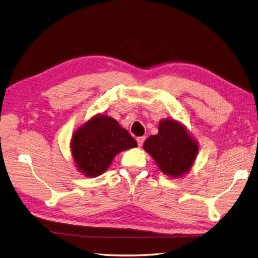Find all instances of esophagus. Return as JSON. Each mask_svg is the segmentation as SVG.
<instances>
[{
	"label": "esophagus",
	"instance_id": "1",
	"mask_svg": "<svg viewBox=\"0 0 258 258\" xmlns=\"http://www.w3.org/2000/svg\"><path fill=\"white\" fill-rule=\"evenodd\" d=\"M136 141H138V144H139V146L141 147L142 145H143V143H144V141H145V136H140V138L136 139Z\"/></svg>",
	"mask_w": 258,
	"mask_h": 258
}]
</instances>
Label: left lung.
I'll list each match as a JSON object with an SVG mask.
<instances>
[{
	"instance_id": "1",
	"label": "left lung",
	"mask_w": 258,
	"mask_h": 258,
	"mask_svg": "<svg viewBox=\"0 0 258 258\" xmlns=\"http://www.w3.org/2000/svg\"><path fill=\"white\" fill-rule=\"evenodd\" d=\"M144 150L164 174L180 177L193 166L199 144L182 123L166 118L160 122L158 133L145 141Z\"/></svg>"
}]
</instances>
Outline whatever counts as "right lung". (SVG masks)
<instances>
[{
    "label": "right lung",
    "instance_id": "right-lung-1",
    "mask_svg": "<svg viewBox=\"0 0 258 258\" xmlns=\"http://www.w3.org/2000/svg\"><path fill=\"white\" fill-rule=\"evenodd\" d=\"M138 146L116 119L100 114L75 131L71 151L75 165L87 177H96L111 165L118 153Z\"/></svg>",
    "mask_w": 258,
    "mask_h": 258
}]
</instances>
